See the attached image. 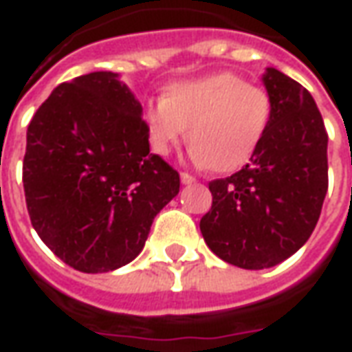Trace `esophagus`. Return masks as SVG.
Returning a JSON list of instances; mask_svg holds the SVG:
<instances>
[{"instance_id": "1", "label": "esophagus", "mask_w": 352, "mask_h": 352, "mask_svg": "<svg viewBox=\"0 0 352 352\" xmlns=\"http://www.w3.org/2000/svg\"><path fill=\"white\" fill-rule=\"evenodd\" d=\"M180 180H182V184H184V186H189V184H195V178H193L191 174H188V172H182Z\"/></svg>"}]
</instances>
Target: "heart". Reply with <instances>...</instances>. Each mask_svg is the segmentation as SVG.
Returning <instances> with one entry per match:
<instances>
[{
	"instance_id": "1",
	"label": "heart",
	"mask_w": 352,
	"mask_h": 352,
	"mask_svg": "<svg viewBox=\"0 0 352 352\" xmlns=\"http://www.w3.org/2000/svg\"><path fill=\"white\" fill-rule=\"evenodd\" d=\"M271 117L269 92L229 72L170 85L144 111L157 155H168L188 129L191 159L221 174L243 168L256 155Z\"/></svg>"
}]
</instances>
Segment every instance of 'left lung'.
Listing matches in <instances>:
<instances>
[{
    "label": "left lung",
    "mask_w": 352,
    "mask_h": 352,
    "mask_svg": "<svg viewBox=\"0 0 352 352\" xmlns=\"http://www.w3.org/2000/svg\"><path fill=\"white\" fill-rule=\"evenodd\" d=\"M273 100L271 124L250 163L208 184L212 208L201 220L218 258L267 269L300 250L328 191V134L311 92L283 72L261 77Z\"/></svg>",
    "instance_id": "obj_1"
}]
</instances>
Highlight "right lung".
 Listing matches in <instances>:
<instances>
[{
  "instance_id": "right-lung-1",
  "label": "right lung",
  "mask_w": 352,
  "mask_h": 352,
  "mask_svg": "<svg viewBox=\"0 0 352 352\" xmlns=\"http://www.w3.org/2000/svg\"><path fill=\"white\" fill-rule=\"evenodd\" d=\"M142 104L113 72L58 85L26 132L30 220L64 263L106 273L144 248L180 174L149 151Z\"/></svg>"
}]
</instances>
